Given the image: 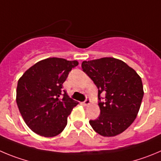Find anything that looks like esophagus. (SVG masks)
Instances as JSON below:
<instances>
[{
  "label": "esophagus",
  "instance_id": "obj_1",
  "mask_svg": "<svg viewBox=\"0 0 161 161\" xmlns=\"http://www.w3.org/2000/svg\"><path fill=\"white\" fill-rule=\"evenodd\" d=\"M90 103H91V99H90V97H86L85 101L83 102V104L85 106H88V105H90Z\"/></svg>",
  "mask_w": 161,
  "mask_h": 161
}]
</instances>
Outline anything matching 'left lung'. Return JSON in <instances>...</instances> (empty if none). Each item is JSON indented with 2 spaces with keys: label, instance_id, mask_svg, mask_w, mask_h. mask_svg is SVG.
I'll use <instances>...</instances> for the list:
<instances>
[{
  "label": "left lung",
  "instance_id": "obj_1",
  "mask_svg": "<svg viewBox=\"0 0 161 161\" xmlns=\"http://www.w3.org/2000/svg\"><path fill=\"white\" fill-rule=\"evenodd\" d=\"M82 68L98 91L101 113L97 119L89 121L91 127L103 136L124 132L136 119L141 107L144 96L141 77L125 63L111 57L83 61Z\"/></svg>",
  "mask_w": 161,
  "mask_h": 161
}]
</instances>
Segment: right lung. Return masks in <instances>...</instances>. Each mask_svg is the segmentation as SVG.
Wrapping results in <instances>:
<instances>
[{"mask_svg":"<svg viewBox=\"0 0 161 161\" xmlns=\"http://www.w3.org/2000/svg\"><path fill=\"white\" fill-rule=\"evenodd\" d=\"M76 60L48 58L36 63L18 80L16 104L27 125L34 133L52 137L67 124V117L79 103L69 97L62 85Z\"/></svg>","mask_w":161,"mask_h":161,"instance_id":"add662e5","label":"right lung"}]
</instances>
